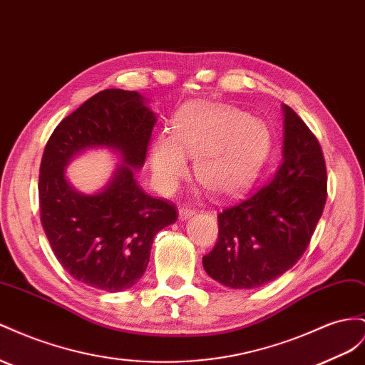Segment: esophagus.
<instances>
[{"instance_id": "esophagus-1", "label": "esophagus", "mask_w": 365, "mask_h": 365, "mask_svg": "<svg viewBox=\"0 0 365 365\" xmlns=\"http://www.w3.org/2000/svg\"><path fill=\"white\" fill-rule=\"evenodd\" d=\"M193 215H195V210H193V209H190V207H180V210H178V216H180V220H181V221L192 218Z\"/></svg>"}]
</instances>
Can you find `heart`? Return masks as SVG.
<instances>
[{
	"mask_svg": "<svg viewBox=\"0 0 365 365\" xmlns=\"http://www.w3.org/2000/svg\"><path fill=\"white\" fill-rule=\"evenodd\" d=\"M269 145V130L259 120L230 106L196 100L176 112L172 135L156 138L150 161L167 193L187 175V158H193L196 180L216 196H233L252 184Z\"/></svg>",
	"mask_w": 365,
	"mask_h": 365,
	"instance_id": "heart-1",
	"label": "heart"
}]
</instances>
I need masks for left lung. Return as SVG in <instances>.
<instances>
[{
	"mask_svg": "<svg viewBox=\"0 0 365 365\" xmlns=\"http://www.w3.org/2000/svg\"><path fill=\"white\" fill-rule=\"evenodd\" d=\"M284 145L272 180L218 215V241L202 256L210 278L256 289L279 278L309 247L327 200L321 145L297 112L282 106Z\"/></svg>",
	"mask_w": 365,
	"mask_h": 365,
	"instance_id": "8db88e82",
	"label": "left lung"
}]
</instances>
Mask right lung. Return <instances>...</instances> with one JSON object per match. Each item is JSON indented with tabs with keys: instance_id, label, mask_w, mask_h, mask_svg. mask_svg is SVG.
I'll use <instances>...</instances> for the list:
<instances>
[{
	"instance_id": "right-lung-1",
	"label": "right lung",
	"mask_w": 365,
	"mask_h": 365,
	"mask_svg": "<svg viewBox=\"0 0 365 365\" xmlns=\"http://www.w3.org/2000/svg\"><path fill=\"white\" fill-rule=\"evenodd\" d=\"M147 101L121 88L88 98L56 125L39 167V213L56 259L76 281L109 293L140 281L155 235L178 220L172 204L144 193L135 180L156 123ZM91 148L112 150L122 164L101 191L83 194L65 167Z\"/></svg>"
}]
</instances>
